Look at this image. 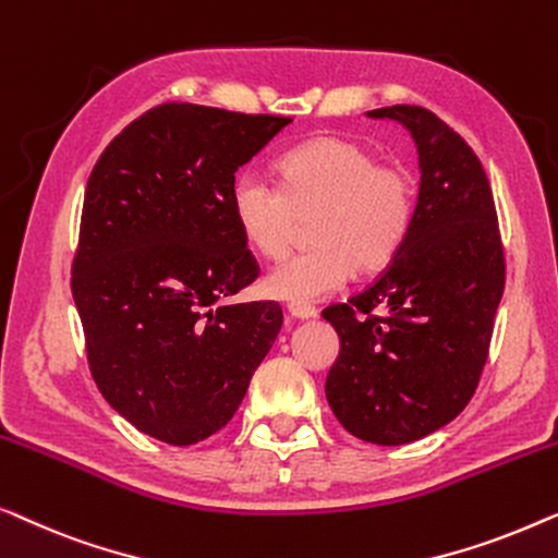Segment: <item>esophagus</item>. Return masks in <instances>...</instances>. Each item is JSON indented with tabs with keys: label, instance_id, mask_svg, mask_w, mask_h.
<instances>
[{
	"label": "esophagus",
	"instance_id": "1",
	"mask_svg": "<svg viewBox=\"0 0 558 558\" xmlns=\"http://www.w3.org/2000/svg\"><path fill=\"white\" fill-rule=\"evenodd\" d=\"M288 313L295 320H308V318L316 316V308H313V305H308V303H290Z\"/></svg>",
	"mask_w": 558,
	"mask_h": 558
}]
</instances>
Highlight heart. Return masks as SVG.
<instances>
[{"label":"heart","instance_id":"b5f03b06","mask_svg":"<svg viewBox=\"0 0 558 558\" xmlns=\"http://www.w3.org/2000/svg\"><path fill=\"white\" fill-rule=\"evenodd\" d=\"M230 202L242 240L265 260L286 255L311 215L313 245L272 268L265 290L288 303H313L339 290L354 268L384 270L402 253L417 222L420 184L404 163L326 133L280 156L278 184L260 169H242Z\"/></svg>","mask_w":558,"mask_h":558}]
</instances>
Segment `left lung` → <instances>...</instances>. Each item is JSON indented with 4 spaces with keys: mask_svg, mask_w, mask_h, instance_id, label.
Segmentation results:
<instances>
[{
    "mask_svg": "<svg viewBox=\"0 0 558 558\" xmlns=\"http://www.w3.org/2000/svg\"><path fill=\"white\" fill-rule=\"evenodd\" d=\"M368 116L402 121L417 141V222L372 286L324 311L341 339L326 397L351 435L391 447L445 427L475 395L506 250L488 177L458 131L422 106Z\"/></svg>",
    "mask_w": 558,
    "mask_h": 558,
    "instance_id": "8db88e82",
    "label": "left lung"
}]
</instances>
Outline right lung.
I'll return each instance as SVG.
<instances>
[{"instance_id": "right-lung-1", "label": "right lung", "mask_w": 558, "mask_h": 558, "mask_svg": "<svg viewBox=\"0 0 558 558\" xmlns=\"http://www.w3.org/2000/svg\"><path fill=\"white\" fill-rule=\"evenodd\" d=\"M290 121L161 104L90 171L70 290L93 381L138 433L169 445L215 435L276 341L278 303H225L260 276L230 192Z\"/></svg>"}]
</instances>
